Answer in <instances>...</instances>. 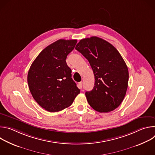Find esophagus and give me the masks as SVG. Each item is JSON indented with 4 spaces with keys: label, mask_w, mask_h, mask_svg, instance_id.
I'll return each mask as SVG.
<instances>
[{
    "label": "esophagus",
    "mask_w": 155,
    "mask_h": 155,
    "mask_svg": "<svg viewBox=\"0 0 155 155\" xmlns=\"http://www.w3.org/2000/svg\"><path fill=\"white\" fill-rule=\"evenodd\" d=\"M82 86H83V82L80 81V83H78V87L81 89V88H82Z\"/></svg>",
    "instance_id": "obj_1"
}]
</instances>
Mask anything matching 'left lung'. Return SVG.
I'll use <instances>...</instances> for the list:
<instances>
[{
    "label": "left lung",
    "mask_w": 155,
    "mask_h": 155,
    "mask_svg": "<svg viewBox=\"0 0 155 155\" xmlns=\"http://www.w3.org/2000/svg\"><path fill=\"white\" fill-rule=\"evenodd\" d=\"M75 49L89 61L94 75L93 89L85 93L88 103L100 113L114 110L128 86V69L122 56L112 44L95 36L80 40Z\"/></svg>",
    "instance_id": "obj_1"
}]
</instances>
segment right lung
<instances>
[{
  "mask_svg": "<svg viewBox=\"0 0 155 155\" xmlns=\"http://www.w3.org/2000/svg\"><path fill=\"white\" fill-rule=\"evenodd\" d=\"M77 40L60 39L43 50L31 65L28 83L35 101L50 112L69 107L80 90L66 63Z\"/></svg>",
  "mask_w": 155,
  "mask_h": 155,
  "instance_id": "obj_1",
  "label": "right lung"
}]
</instances>
